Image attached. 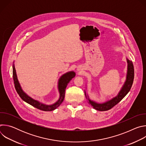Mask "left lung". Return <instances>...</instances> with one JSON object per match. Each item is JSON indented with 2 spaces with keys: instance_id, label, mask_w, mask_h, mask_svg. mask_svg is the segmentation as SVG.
<instances>
[{
  "instance_id": "obj_1",
  "label": "left lung",
  "mask_w": 146,
  "mask_h": 146,
  "mask_svg": "<svg viewBox=\"0 0 146 146\" xmlns=\"http://www.w3.org/2000/svg\"><path fill=\"white\" fill-rule=\"evenodd\" d=\"M128 62V73H127V80L125 81V83L123 85L122 90L119 92L118 95L112 99L111 100L108 101L106 103H104L102 104H99L96 103L93 101H91L88 98V102L89 104L93 107L94 109H96V110L99 111H107L111 108H113L114 106H115L117 103H118L125 96L127 95V94L130 91L132 86L133 84V79H134V67L133 65V62L128 59H127ZM85 95L86 96V91H84Z\"/></svg>"
}]
</instances>
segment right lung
<instances>
[{
	"mask_svg": "<svg viewBox=\"0 0 146 146\" xmlns=\"http://www.w3.org/2000/svg\"><path fill=\"white\" fill-rule=\"evenodd\" d=\"M75 76H76V74L74 72H70L65 74L60 77L59 81V84H58V88L60 93V98L58 100V102H56L55 104H54V105L48 106V105H45L41 103H40L37 100H33V99L28 96L25 93L23 92L21 88L20 87L19 82L18 81L15 67L14 65L13 66V80L14 83V87L17 92L18 93L20 98H21L23 100L26 102L27 103H29V105L36 108V109H38L40 110L45 111H52L60 106L62 102L64 101V99L65 98V90L68 86V84L73 78L75 77Z\"/></svg>",
	"mask_w": 146,
	"mask_h": 146,
	"instance_id": "1",
	"label": "right lung"
}]
</instances>
